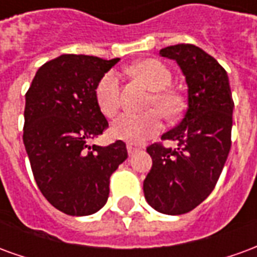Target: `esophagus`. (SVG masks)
I'll return each mask as SVG.
<instances>
[{"label":"esophagus","mask_w":257,"mask_h":257,"mask_svg":"<svg viewBox=\"0 0 257 257\" xmlns=\"http://www.w3.org/2000/svg\"><path fill=\"white\" fill-rule=\"evenodd\" d=\"M138 151H140V148H137L136 145H133V144H127V152H128L130 156H133L134 154H137Z\"/></svg>","instance_id":"34e87169"}]
</instances>
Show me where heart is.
<instances>
[{
	"label": "heart",
	"instance_id": "heart-1",
	"mask_svg": "<svg viewBox=\"0 0 257 257\" xmlns=\"http://www.w3.org/2000/svg\"><path fill=\"white\" fill-rule=\"evenodd\" d=\"M132 73L137 76L154 90L151 103H155L167 116L177 113L180 101L174 92L165 91L172 83V73L162 62L147 59L138 62L132 67ZM96 102L101 112L106 116H113L120 108V79L116 72H108L96 87ZM163 128V117L156 109H151L144 113L125 112L114 120L112 133L114 137L132 144H140L147 138L156 136Z\"/></svg>",
	"mask_w": 257,
	"mask_h": 257
}]
</instances>
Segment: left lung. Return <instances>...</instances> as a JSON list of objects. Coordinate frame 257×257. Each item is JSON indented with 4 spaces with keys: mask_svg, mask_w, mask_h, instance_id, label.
I'll use <instances>...</instances> for the list:
<instances>
[{
    "mask_svg": "<svg viewBox=\"0 0 257 257\" xmlns=\"http://www.w3.org/2000/svg\"><path fill=\"white\" fill-rule=\"evenodd\" d=\"M161 55L174 59L188 84V106L162 140L177 148L149 145L152 169L144 180V195L165 214H184L210 195L231 148L234 101L224 67L192 44L170 45Z\"/></svg>",
    "mask_w": 257,
    "mask_h": 257,
    "instance_id": "8db88e82",
    "label": "left lung"
}]
</instances>
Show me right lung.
Wrapping results in <instances>:
<instances>
[{"label": "right lung", "instance_id": "add662e5", "mask_svg": "<svg viewBox=\"0 0 257 257\" xmlns=\"http://www.w3.org/2000/svg\"><path fill=\"white\" fill-rule=\"evenodd\" d=\"M117 62L65 54L40 67L26 92L23 143L33 176L45 199L69 216L98 212L110 176L127 159L121 140L88 145L109 127L95 90Z\"/></svg>", "mask_w": 257, "mask_h": 257}]
</instances>
